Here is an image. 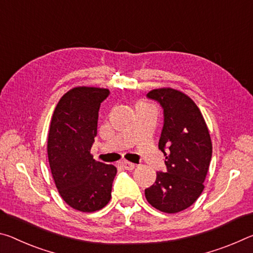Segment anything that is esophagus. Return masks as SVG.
I'll use <instances>...</instances> for the list:
<instances>
[{
	"label": "esophagus",
	"mask_w": 253,
	"mask_h": 253,
	"mask_svg": "<svg viewBox=\"0 0 253 253\" xmlns=\"http://www.w3.org/2000/svg\"><path fill=\"white\" fill-rule=\"evenodd\" d=\"M122 167L124 169H126V170H133V169L135 168V165L132 163H129V161H123Z\"/></svg>",
	"instance_id": "esophagus-1"
}]
</instances>
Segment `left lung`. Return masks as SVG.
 I'll return each mask as SVG.
<instances>
[{"mask_svg": "<svg viewBox=\"0 0 253 253\" xmlns=\"http://www.w3.org/2000/svg\"><path fill=\"white\" fill-rule=\"evenodd\" d=\"M147 97L164 109L158 147L167 172H157L155 184L144 190L147 201L165 213H178L194 204L204 189L212 158L210 132L195 102L170 87L152 89Z\"/></svg>", "mask_w": 253, "mask_h": 253, "instance_id": "8db88e82", "label": "left lung"}]
</instances>
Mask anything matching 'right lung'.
I'll return each instance as SVG.
<instances>
[{
	"label": "right lung",
	"instance_id": "1",
	"mask_svg": "<svg viewBox=\"0 0 253 253\" xmlns=\"http://www.w3.org/2000/svg\"><path fill=\"white\" fill-rule=\"evenodd\" d=\"M109 94L107 88H72L58 102L49 127L48 159L56 187L70 208L81 212L104 208L117 175L113 165L99 163L90 154L99 106Z\"/></svg>",
	"mask_w": 253,
	"mask_h": 253
}]
</instances>
